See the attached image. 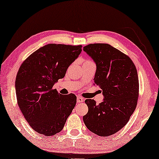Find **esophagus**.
Masks as SVG:
<instances>
[{"label":"esophagus","instance_id":"34e87169","mask_svg":"<svg viewBox=\"0 0 159 159\" xmlns=\"http://www.w3.org/2000/svg\"><path fill=\"white\" fill-rule=\"evenodd\" d=\"M84 101V98H82V97H80V96H77V102L78 103H82V102Z\"/></svg>","mask_w":159,"mask_h":159}]
</instances>
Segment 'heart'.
I'll list each match as a JSON object with an SVG mask.
<instances>
[{"instance_id":"obj_1","label":"heart","mask_w":159,"mask_h":159,"mask_svg":"<svg viewBox=\"0 0 159 159\" xmlns=\"http://www.w3.org/2000/svg\"><path fill=\"white\" fill-rule=\"evenodd\" d=\"M87 62H91V61H86L84 63H87Z\"/></svg>"}]
</instances>
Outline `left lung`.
<instances>
[{
	"label": "left lung",
	"mask_w": 159,
	"mask_h": 159,
	"mask_svg": "<svg viewBox=\"0 0 159 159\" xmlns=\"http://www.w3.org/2000/svg\"><path fill=\"white\" fill-rule=\"evenodd\" d=\"M83 51L96 64L93 80L103 95L99 104L93 99L86 100L88 112L83 121L93 133L108 137L125 127L135 110L139 94L138 72L129 56L109 44H90Z\"/></svg>",
	"instance_id": "left-lung-1"
}]
</instances>
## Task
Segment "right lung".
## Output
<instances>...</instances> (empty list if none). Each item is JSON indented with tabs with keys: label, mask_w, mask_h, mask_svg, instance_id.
<instances>
[{
	"label": "right lung",
	"mask_w": 159,
	"mask_h": 159,
	"mask_svg": "<svg viewBox=\"0 0 159 159\" xmlns=\"http://www.w3.org/2000/svg\"><path fill=\"white\" fill-rule=\"evenodd\" d=\"M82 45L48 44L21 65L15 88L21 111L34 131L54 135L64 128L77 103L73 93L61 95L53 87L78 58Z\"/></svg>",
	"instance_id": "add662e5"
}]
</instances>
